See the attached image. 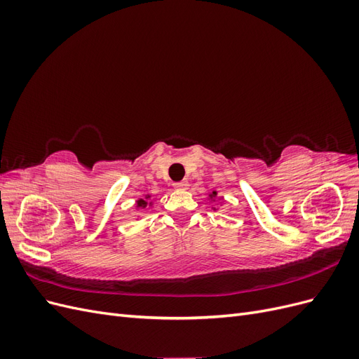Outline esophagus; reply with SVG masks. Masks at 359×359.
<instances>
[{
	"instance_id": "esophagus-1",
	"label": "esophagus",
	"mask_w": 359,
	"mask_h": 359,
	"mask_svg": "<svg viewBox=\"0 0 359 359\" xmlns=\"http://www.w3.org/2000/svg\"><path fill=\"white\" fill-rule=\"evenodd\" d=\"M173 187H175L177 190H186L189 187V182L187 181H180V182L173 184Z\"/></svg>"
}]
</instances>
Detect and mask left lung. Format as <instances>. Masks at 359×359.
I'll return each instance as SVG.
<instances>
[{"label":"left lung","instance_id":"obj_1","mask_svg":"<svg viewBox=\"0 0 359 359\" xmlns=\"http://www.w3.org/2000/svg\"><path fill=\"white\" fill-rule=\"evenodd\" d=\"M215 194H217V191H212V193L210 194V196H211V198H214V196H215Z\"/></svg>","mask_w":359,"mask_h":359}]
</instances>
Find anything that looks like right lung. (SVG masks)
Listing matches in <instances>:
<instances>
[{"label":"right lung","mask_w":359,"mask_h":359,"mask_svg":"<svg viewBox=\"0 0 359 359\" xmlns=\"http://www.w3.org/2000/svg\"><path fill=\"white\" fill-rule=\"evenodd\" d=\"M148 198H149V196H148ZM147 205H148V202L144 201V199H139V201H137V206H139V208H145Z\"/></svg>","instance_id":"obj_1"}]
</instances>
